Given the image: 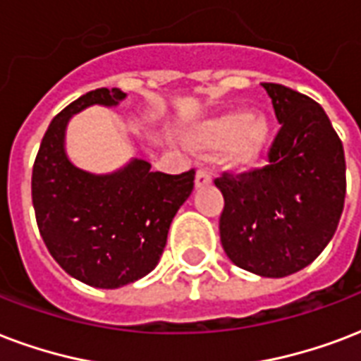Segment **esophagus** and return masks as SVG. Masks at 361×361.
<instances>
[{"mask_svg": "<svg viewBox=\"0 0 361 361\" xmlns=\"http://www.w3.org/2000/svg\"><path fill=\"white\" fill-rule=\"evenodd\" d=\"M212 183V176L206 172V170H197V176H195V187L200 189V187H206Z\"/></svg>", "mask_w": 361, "mask_h": 361, "instance_id": "esophagus-1", "label": "esophagus"}]
</instances>
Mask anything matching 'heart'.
I'll return each mask as SVG.
<instances>
[{"mask_svg":"<svg viewBox=\"0 0 361 361\" xmlns=\"http://www.w3.org/2000/svg\"><path fill=\"white\" fill-rule=\"evenodd\" d=\"M272 123L265 114L231 109L192 126L187 144L200 153L224 151V164L233 172L257 169L269 151Z\"/></svg>","mask_w":361,"mask_h":361,"instance_id":"obj_1","label":"heart"}]
</instances>
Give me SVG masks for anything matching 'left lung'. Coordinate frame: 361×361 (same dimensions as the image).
<instances>
[{"label": "left lung", "mask_w": 361, "mask_h": 361, "mask_svg": "<svg viewBox=\"0 0 361 361\" xmlns=\"http://www.w3.org/2000/svg\"><path fill=\"white\" fill-rule=\"evenodd\" d=\"M261 85L282 128L269 166L216 180L225 199L219 236L236 267L282 279L309 267L334 238L345 206V151L320 104L284 85Z\"/></svg>", "instance_id": "1"}]
</instances>
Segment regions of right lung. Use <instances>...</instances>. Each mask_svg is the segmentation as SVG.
<instances>
[{
    "label": "right lung",
    "instance_id": "add662e5",
    "mask_svg": "<svg viewBox=\"0 0 361 361\" xmlns=\"http://www.w3.org/2000/svg\"><path fill=\"white\" fill-rule=\"evenodd\" d=\"M121 89L90 90L62 109L47 128L35 157L32 200L45 246L82 284L115 290L149 274L161 259L172 219L189 199L195 172H151L132 157L121 169L94 174L73 164L66 130L87 107H115Z\"/></svg>",
    "mask_w": 361,
    "mask_h": 361
}]
</instances>
